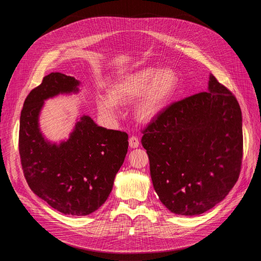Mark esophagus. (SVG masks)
Returning a JSON list of instances; mask_svg holds the SVG:
<instances>
[{
	"label": "esophagus",
	"instance_id": "esophagus-1",
	"mask_svg": "<svg viewBox=\"0 0 261 261\" xmlns=\"http://www.w3.org/2000/svg\"><path fill=\"white\" fill-rule=\"evenodd\" d=\"M129 146L131 148H138L140 146V141L136 136H131L129 139Z\"/></svg>",
	"mask_w": 261,
	"mask_h": 261
}]
</instances>
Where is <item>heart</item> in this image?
I'll return each instance as SVG.
<instances>
[{
  "mask_svg": "<svg viewBox=\"0 0 261 261\" xmlns=\"http://www.w3.org/2000/svg\"><path fill=\"white\" fill-rule=\"evenodd\" d=\"M179 78L171 68L146 66L119 77L108 90V95L96 96L99 113L115 118L119 106L135 100L134 117L140 122L152 121L174 97Z\"/></svg>",
  "mask_w": 261,
  "mask_h": 261,
  "instance_id": "obj_1",
  "label": "heart"
}]
</instances>
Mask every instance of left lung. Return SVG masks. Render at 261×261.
Returning <instances> with one entry per match:
<instances>
[{
    "label": "left lung",
    "mask_w": 261,
    "mask_h": 261,
    "mask_svg": "<svg viewBox=\"0 0 261 261\" xmlns=\"http://www.w3.org/2000/svg\"><path fill=\"white\" fill-rule=\"evenodd\" d=\"M143 133L154 190L171 213L207 212L237 182L243 147L241 109L212 74L206 92L170 105Z\"/></svg>",
    "instance_id": "left-lung-1"
}]
</instances>
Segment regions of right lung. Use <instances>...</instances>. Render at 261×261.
Segmentation results:
<instances>
[{"mask_svg":"<svg viewBox=\"0 0 261 261\" xmlns=\"http://www.w3.org/2000/svg\"><path fill=\"white\" fill-rule=\"evenodd\" d=\"M81 82L50 73L27 96L20 117L19 152L33 193L56 211L87 216L97 211L113 188L128 151L126 132L99 127L89 115L76 119L68 139L48 141L40 129L44 101L78 94Z\"/></svg>","mask_w":261,"mask_h":261,"instance_id":"obj_1","label":"right lung"}]
</instances>
